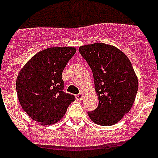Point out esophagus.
Listing matches in <instances>:
<instances>
[{"label": "esophagus", "instance_id": "34e87169", "mask_svg": "<svg viewBox=\"0 0 158 158\" xmlns=\"http://www.w3.org/2000/svg\"><path fill=\"white\" fill-rule=\"evenodd\" d=\"M77 99H78V100H81V99H82V93H79L78 95H77Z\"/></svg>", "mask_w": 158, "mask_h": 158}]
</instances>
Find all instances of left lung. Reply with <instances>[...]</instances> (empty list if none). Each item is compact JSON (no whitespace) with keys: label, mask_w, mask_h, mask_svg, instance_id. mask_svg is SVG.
<instances>
[{"label":"left lung","mask_w":158,"mask_h":158,"mask_svg":"<svg viewBox=\"0 0 158 158\" xmlns=\"http://www.w3.org/2000/svg\"><path fill=\"white\" fill-rule=\"evenodd\" d=\"M79 52L92 69L99 100L97 108L87 114L96 124L114 125L131 110L138 90L131 61L108 44H88L79 47Z\"/></svg>","instance_id":"8db88e82"}]
</instances>
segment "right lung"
<instances>
[{
	"label": "right lung",
	"instance_id": "1",
	"mask_svg": "<svg viewBox=\"0 0 158 158\" xmlns=\"http://www.w3.org/2000/svg\"><path fill=\"white\" fill-rule=\"evenodd\" d=\"M77 52L75 47H51L36 53L16 78L19 102L27 114L42 126L58 123L75 97L65 93L61 74Z\"/></svg>",
	"mask_w": 158,
	"mask_h": 158
}]
</instances>
